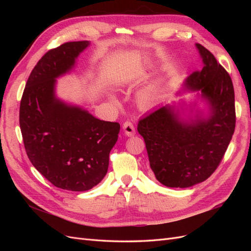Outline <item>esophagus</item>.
I'll use <instances>...</instances> for the list:
<instances>
[{"mask_svg": "<svg viewBox=\"0 0 251 251\" xmlns=\"http://www.w3.org/2000/svg\"><path fill=\"white\" fill-rule=\"evenodd\" d=\"M124 127V132L126 136L128 137H131V136H134L136 134V130H135V126L134 125L131 123V121H126L123 126Z\"/></svg>", "mask_w": 251, "mask_h": 251, "instance_id": "34e87169", "label": "esophagus"}]
</instances>
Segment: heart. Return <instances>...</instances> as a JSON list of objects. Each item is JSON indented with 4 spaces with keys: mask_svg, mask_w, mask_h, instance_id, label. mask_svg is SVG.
<instances>
[{
    "mask_svg": "<svg viewBox=\"0 0 251 251\" xmlns=\"http://www.w3.org/2000/svg\"><path fill=\"white\" fill-rule=\"evenodd\" d=\"M154 100V93L151 91H144L139 96V103L143 107L151 104Z\"/></svg>",
    "mask_w": 251,
    "mask_h": 251,
    "instance_id": "b5f03b06",
    "label": "heart"
}]
</instances>
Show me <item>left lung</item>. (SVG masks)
<instances>
[{
	"instance_id": "left-lung-1",
	"label": "left lung",
	"mask_w": 251,
	"mask_h": 251,
	"mask_svg": "<svg viewBox=\"0 0 251 251\" xmlns=\"http://www.w3.org/2000/svg\"><path fill=\"white\" fill-rule=\"evenodd\" d=\"M203 60L185 87L200 91L210 115L181 123L169 105L141 118L137 130L148 151L156 179L168 187H189L211 176L224 157L235 127L234 90L229 74L214 54L196 44Z\"/></svg>"
}]
</instances>
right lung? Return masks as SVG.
Instances as JSON below:
<instances>
[{
    "label": "right lung",
    "instance_id": "add662e5",
    "mask_svg": "<svg viewBox=\"0 0 251 251\" xmlns=\"http://www.w3.org/2000/svg\"><path fill=\"white\" fill-rule=\"evenodd\" d=\"M88 41L51 49L29 75L20 104V126L29 160L49 182L72 192L103 179L120 125L103 121L55 97L58 76L72 69Z\"/></svg>",
    "mask_w": 251,
    "mask_h": 251
}]
</instances>
